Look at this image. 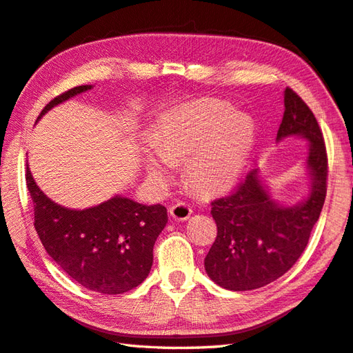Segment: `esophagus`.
Segmentation results:
<instances>
[{"label":"esophagus","mask_w":353,"mask_h":353,"mask_svg":"<svg viewBox=\"0 0 353 353\" xmlns=\"http://www.w3.org/2000/svg\"><path fill=\"white\" fill-rule=\"evenodd\" d=\"M191 212H192L191 206L188 203H182V202L172 205L170 208V216L174 220H182V222H183V220L190 219Z\"/></svg>","instance_id":"34e87169"}]
</instances>
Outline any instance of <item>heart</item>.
Segmentation results:
<instances>
[{
  "mask_svg": "<svg viewBox=\"0 0 353 353\" xmlns=\"http://www.w3.org/2000/svg\"><path fill=\"white\" fill-rule=\"evenodd\" d=\"M255 142L254 119L232 112L230 103L196 99L172 108L157 121L150 134L155 154L145 157L148 176L170 179L168 163H185L188 183L202 194H216L236 183Z\"/></svg>",
  "mask_w": 353,
  "mask_h": 353,
  "instance_id": "1",
  "label": "heart"
}]
</instances>
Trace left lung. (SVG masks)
I'll use <instances>...</instances> for the list:
<instances>
[{"label": "left lung", "instance_id": "left-lung-1", "mask_svg": "<svg viewBox=\"0 0 353 353\" xmlns=\"http://www.w3.org/2000/svg\"><path fill=\"white\" fill-rule=\"evenodd\" d=\"M286 137L309 142L305 162L309 194L301 202L279 203L259 170H252L232 194L211 203L217 237L205 257V271L230 291H251L286 274L306 250L320 217L326 199V147L314 113L291 88L285 90L277 142Z\"/></svg>", "mask_w": 353, "mask_h": 353}]
</instances>
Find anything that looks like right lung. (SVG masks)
Returning <instances> with one entry per match:
<instances>
[{"label":"right lung","instance_id":"add662e5","mask_svg":"<svg viewBox=\"0 0 353 353\" xmlns=\"http://www.w3.org/2000/svg\"><path fill=\"white\" fill-rule=\"evenodd\" d=\"M92 88L79 85L62 93L47 103L38 119ZM26 182L33 202L34 230L47 254L68 277L107 295L128 292L148 277L154 243L168 222L165 206L114 196L92 208L70 210L39 190L29 165Z\"/></svg>","mask_w":353,"mask_h":353}]
</instances>
